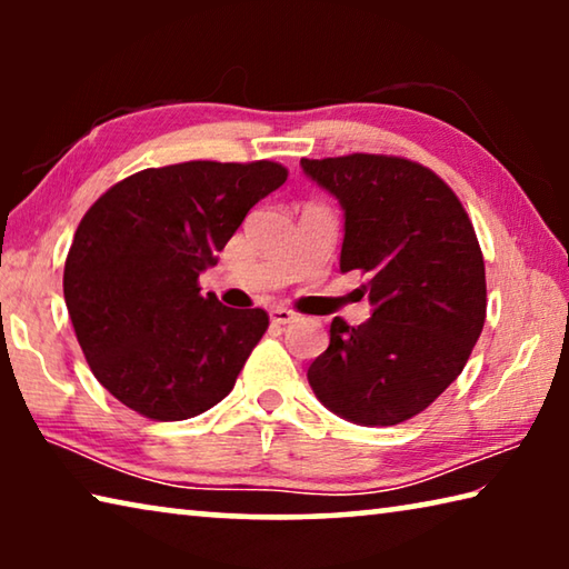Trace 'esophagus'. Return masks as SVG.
Returning a JSON list of instances; mask_svg holds the SVG:
<instances>
[{
    "mask_svg": "<svg viewBox=\"0 0 569 569\" xmlns=\"http://www.w3.org/2000/svg\"><path fill=\"white\" fill-rule=\"evenodd\" d=\"M296 319V313L291 311V308H286V306H278V308H273L271 311V323L273 326H286V323H291Z\"/></svg>",
    "mask_w": 569,
    "mask_h": 569,
    "instance_id": "1",
    "label": "esophagus"
}]
</instances>
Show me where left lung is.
I'll return each instance as SVG.
<instances>
[{
	"label": "left lung",
	"mask_w": 569,
	"mask_h": 569,
	"mask_svg": "<svg viewBox=\"0 0 569 569\" xmlns=\"http://www.w3.org/2000/svg\"><path fill=\"white\" fill-rule=\"evenodd\" d=\"M343 208L341 271L366 273L371 319L336 316L331 343L308 366L326 409L361 427L417 417L455 381L487 316L475 226L445 180L393 156L301 160Z\"/></svg>",
	"instance_id": "obj_1"
}]
</instances>
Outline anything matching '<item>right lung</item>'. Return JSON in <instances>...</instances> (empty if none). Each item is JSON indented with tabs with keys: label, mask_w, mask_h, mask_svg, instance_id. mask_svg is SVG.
<instances>
[{
	"label": "right lung",
	"mask_w": 569,
	"mask_h": 569,
	"mask_svg": "<svg viewBox=\"0 0 569 569\" xmlns=\"http://www.w3.org/2000/svg\"><path fill=\"white\" fill-rule=\"evenodd\" d=\"M286 178L271 160H190L114 182L84 213L64 303L94 379L124 407L180 421L233 389L268 313L200 296L198 276Z\"/></svg>",
	"instance_id": "1"
}]
</instances>
